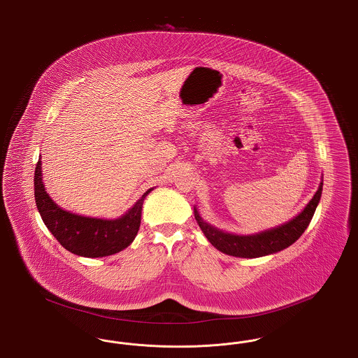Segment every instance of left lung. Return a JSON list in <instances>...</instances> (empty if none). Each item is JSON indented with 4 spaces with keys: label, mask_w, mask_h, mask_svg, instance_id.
<instances>
[{
    "label": "left lung",
    "mask_w": 358,
    "mask_h": 358,
    "mask_svg": "<svg viewBox=\"0 0 358 358\" xmlns=\"http://www.w3.org/2000/svg\"><path fill=\"white\" fill-rule=\"evenodd\" d=\"M322 185L324 184L321 182L313 199L308 202V205L303 208L300 215H296L294 218H292L290 221L277 228L264 230L256 234L240 236V234H231L228 231L217 229L201 218L196 208H194V217L197 220V224L200 225L201 230L203 231L205 237L208 238V241L220 252L233 257H262V256H268V255L277 253L280 250H284L300 238L313 218L315 208L321 199Z\"/></svg>",
    "instance_id": "1"
}]
</instances>
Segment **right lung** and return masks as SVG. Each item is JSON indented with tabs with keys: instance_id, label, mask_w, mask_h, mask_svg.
<instances>
[{
	"instance_id": "add662e5",
	"label": "right lung",
	"mask_w": 358,
	"mask_h": 358,
	"mask_svg": "<svg viewBox=\"0 0 358 358\" xmlns=\"http://www.w3.org/2000/svg\"><path fill=\"white\" fill-rule=\"evenodd\" d=\"M152 190H146L143 197L120 218L84 217L64 210L46 193L41 159H38L34 172V197L43 224L66 250L81 257H105L128 248L140 229L143 200Z\"/></svg>"
}]
</instances>
